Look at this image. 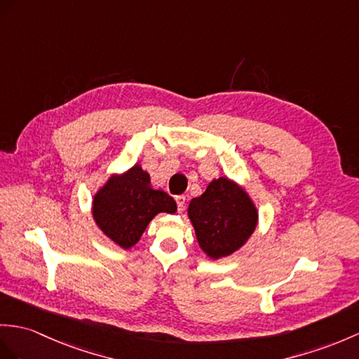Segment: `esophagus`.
Returning <instances> with one entry per match:
<instances>
[{"label": "esophagus", "instance_id": "esophagus-1", "mask_svg": "<svg viewBox=\"0 0 359 359\" xmlns=\"http://www.w3.org/2000/svg\"><path fill=\"white\" fill-rule=\"evenodd\" d=\"M175 201H177V205H178V212H182L186 207V196L184 195H180L175 198Z\"/></svg>", "mask_w": 359, "mask_h": 359}]
</instances>
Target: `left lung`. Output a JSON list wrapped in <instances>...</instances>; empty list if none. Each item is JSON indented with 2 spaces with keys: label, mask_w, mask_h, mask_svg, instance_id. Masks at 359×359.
<instances>
[{
  "label": "left lung",
  "mask_w": 359,
  "mask_h": 359,
  "mask_svg": "<svg viewBox=\"0 0 359 359\" xmlns=\"http://www.w3.org/2000/svg\"><path fill=\"white\" fill-rule=\"evenodd\" d=\"M201 250L217 260L238 251L257 226L259 213L243 187L226 177L213 180L187 210Z\"/></svg>",
  "instance_id": "1"
}]
</instances>
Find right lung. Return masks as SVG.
<instances>
[{
  "mask_svg": "<svg viewBox=\"0 0 359 359\" xmlns=\"http://www.w3.org/2000/svg\"><path fill=\"white\" fill-rule=\"evenodd\" d=\"M175 212L173 198L152 189L149 173L140 164L112 175L93 199L95 225L123 250L135 245L156 215Z\"/></svg>",
  "mask_w": 359,
  "mask_h": 359,
  "instance_id": "add662e5",
  "label": "right lung"
}]
</instances>
